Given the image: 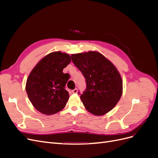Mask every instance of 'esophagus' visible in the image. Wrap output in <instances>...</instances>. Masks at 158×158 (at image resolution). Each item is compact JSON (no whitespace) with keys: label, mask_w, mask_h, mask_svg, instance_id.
<instances>
[{"label":"esophagus","mask_w":158,"mask_h":158,"mask_svg":"<svg viewBox=\"0 0 158 158\" xmlns=\"http://www.w3.org/2000/svg\"><path fill=\"white\" fill-rule=\"evenodd\" d=\"M72 92H73V94H77L78 93V89L77 88H75L74 89L72 90Z\"/></svg>","instance_id":"1"}]
</instances>
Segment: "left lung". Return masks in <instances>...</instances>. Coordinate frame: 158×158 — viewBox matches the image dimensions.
<instances>
[{"mask_svg":"<svg viewBox=\"0 0 158 158\" xmlns=\"http://www.w3.org/2000/svg\"><path fill=\"white\" fill-rule=\"evenodd\" d=\"M70 56L85 78L86 89L80 95L85 108L96 116L111 111L123 94V80L117 68L97 51L73 54Z\"/></svg>","mask_w":158,"mask_h":158,"instance_id":"obj_1","label":"left lung"}]
</instances>
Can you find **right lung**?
I'll return each instance as SVG.
<instances>
[{"mask_svg":"<svg viewBox=\"0 0 158 158\" xmlns=\"http://www.w3.org/2000/svg\"><path fill=\"white\" fill-rule=\"evenodd\" d=\"M71 61L70 55L60 51L52 52L40 60L26 81L28 98L37 111L51 115L63 109L69 99L65 85L69 74L63 73Z\"/></svg>","mask_w":158,"mask_h":158,"instance_id":"obj_1","label":"right lung"}]
</instances>
